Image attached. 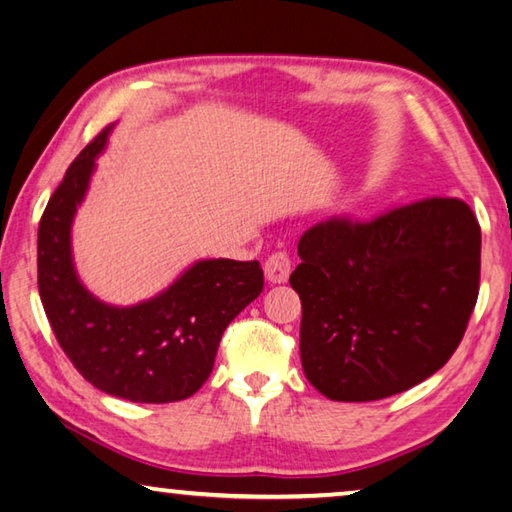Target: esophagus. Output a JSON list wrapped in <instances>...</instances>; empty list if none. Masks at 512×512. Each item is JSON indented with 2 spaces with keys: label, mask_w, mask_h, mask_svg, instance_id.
<instances>
[{
  "label": "esophagus",
  "mask_w": 512,
  "mask_h": 512,
  "mask_svg": "<svg viewBox=\"0 0 512 512\" xmlns=\"http://www.w3.org/2000/svg\"><path fill=\"white\" fill-rule=\"evenodd\" d=\"M264 273L268 277V282L284 284L288 280V275H291V257H288L284 250H277V253L266 259Z\"/></svg>",
  "instance_id": "34e87169"
}]
</instances>
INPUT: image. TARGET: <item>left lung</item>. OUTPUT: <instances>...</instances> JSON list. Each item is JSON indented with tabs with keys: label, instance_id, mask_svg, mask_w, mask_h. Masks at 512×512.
Wrapping results in <instances>:
<instances>
[{
	"label": "left lung",
	"instance_id": "obj_1",
	"mask_svg": "<svg viewBox=\"0 0 512 512\" xmlns=\"http://www.w3.org/2000/svg\"><path fill=\"white\" fill-rule=\"evenodd\" d=\"M297 255L288 282L302 300V369L331 401L401 394L457 351L481 273V228L466 201L331 217L304 232Z\"/></svg>",
	"mask_w": 512,
	"mask_h": 512
}]
</instances>
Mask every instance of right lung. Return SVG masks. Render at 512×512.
<instances>
[{
    "mask_svg": "<svg viewBox=\"0 0 512 512\" xmlns=\"http://www.w3.org/2000/svg\"><path fill=\"white\" fill-rule=\"evenodd\" d=\"M109 127L69 165L37 230V288L62 351L100 392L132 403H174L206 383L228 324L262 293L259 262L203 259L167 291L109 306L80 284L71 221L85 199Z\"/></svg>",
    "mask_w": 512,
    "mask_h": 512,
    "instance_id": "1",
    "label": "right lung"
}]
</instances>
